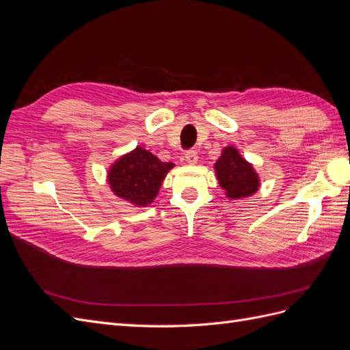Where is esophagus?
<instances>
[{
  "mask_svg": "<svg viewBox=\"0 0 350 350\" xmlns=\"http://www.w3.org/2000/svg\"><path fill=\"white\" fill-rule=\"evenodd\" d=\"M197 159H198V156H197V152H196V150H188V152L185 153V161H187V163H189V165L197 163Z\"/></svg>",
  "mask_w": 350,
  "mask_h": 350,
  "instance_id": "esophagus-1",
  "label": "esophagus"
}]
</instances>
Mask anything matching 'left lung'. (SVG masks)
Listing matches in <instances>:
<instances>
[{
	"label": "left lung",
	"instance_id": "left-lung-1",
	"mask_svg": "<svg viewBox=\"0 0 350 350\" xmlns=\"http://www.w3.org/2000/svg\"><path fill=\"white\" fill-rule=\"evenodd\" d=\"M219 185L225 189L228 198L239 200L257 193L260 178L251 163L243 159L234 146L221 150L215 163Z\"/></svg>",
	"mask_w": 350,
	"mask_h": 350
}]
</instances>
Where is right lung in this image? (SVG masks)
Returning a JSON list of instances; mask_svg holds the SVG:
<instances>
[{
    "label": "right lung",
    "instance_id": "add662e5",
    "mask_svg": "<svg viewBox=\"0 0 350 350\" xmlns=\"http://www.w3.org/2000/svg\"><path fill=\"white\" fill-rule=\"evenodd\" d=\"M175 165L162 162L149 150L137 146L121 156L108 171V184L115 196L137 207L153 203L166 174Z\"/></svg>",
    "mask_w": 350,
    "mask_h": 350
}]
</instances>
